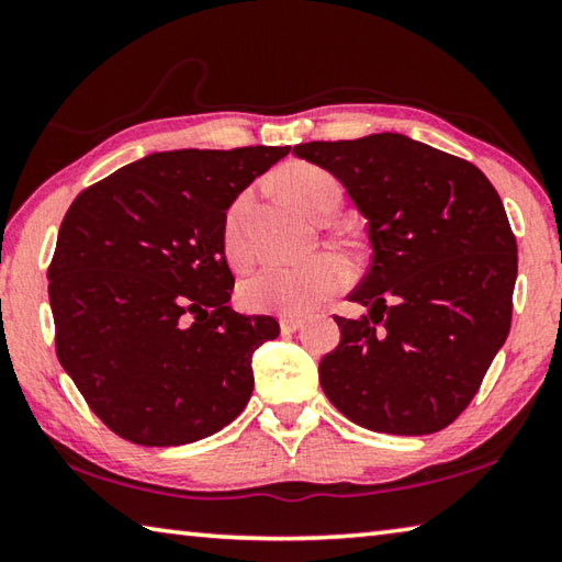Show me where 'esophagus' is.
Returning <instances> with one entry per match:
<instances>
[{"label": "esophagus", "instance_id": "esophagus-1", "mask_svg": "<svg viewBox=\"0 0 562 562\" xmlns=\"http://www.w3.org/2000/svg\"><path fill=\"white\" fill-rule=\"evenodd\" d=\"M304 322L297 319V317H280V329L282 335H294V331L302 329Z\"/></svg>", "mask_w": 562, "mask_h": 562}]
</instances>
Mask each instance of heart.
Here are the masks:
<instances>
[{
	"label": "heart",
	"instance_id": "heart-1",
	"mask_svg": "<svg viewBox=\"0 0 562 562\" xmlns=\"http://www.w3.org/2000/svg\"><path fill=\"white\" fill-rule=\"evenodd\" d=\"M280 186L290 201L304 213L327 221L341 203L339 180L325 168L312 164H290L280 173ZM252 195L240 193L223 217L221 245L233 268L252 260L250 240ZM349 280L345 260L335 252H322L304 262H268L247 274L237 288V297L247 312L260 315L302 317L335 297Z\"/></svg>",
	"mask_w": 562,
	"mask_h": 562
}]
</instances>
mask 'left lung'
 <instances>
[{"mask_svg": "<svg viewBox=\"0 0 562 562\" xmlns=\"http://www.w3.org/2000/svg\"><path fill=\"white\" fill-rule=\"evenodd\" d=\"M341 180L372 265L319 361L331 404L364 429L424 436L461 416L510 329L518 245L496 188L459 156L398 133L292 148Z\"/></svg>", "mask_w": 562, "mask_h": 562, "instance_id": "8db88e82", "label": "left lung"}]
</instances>
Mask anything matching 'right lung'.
<instances>
[{"instance_id": "right-lung-1", "label": "right lung", "mask_w": 562, "mask_h": 562, "mask_svg": "<svg viewBox=\"0 0 562 562\" xmlns=\"http://www.w3.org/2000/svg\"><path fill=\"white\" fill-rule=\"evenodd\" d=\"M288 154H154L83 188L66 211L46 272L56 357L121 439L193 443L245 408L252 351L280 325L227 307L235 278L223 217Z\"/></svg>"}]
</instances>
